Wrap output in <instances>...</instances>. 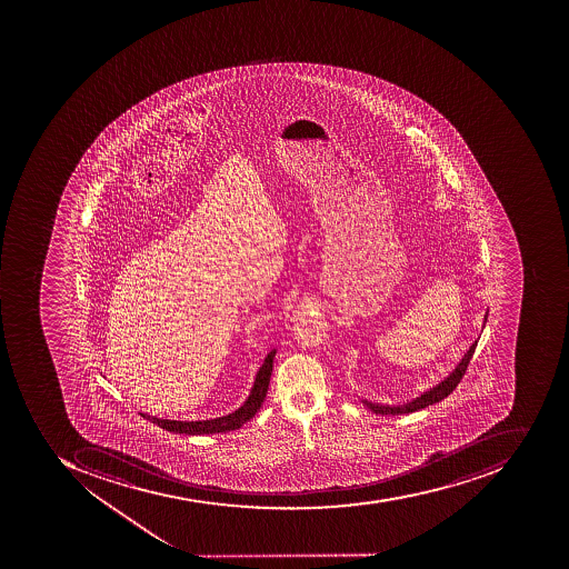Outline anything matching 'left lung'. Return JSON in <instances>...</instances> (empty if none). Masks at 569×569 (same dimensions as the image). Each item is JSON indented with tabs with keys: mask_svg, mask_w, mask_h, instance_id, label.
I'll list each match as a JSON object with an SVG mask.
<instances>
[{
	"mask_svg": "<svg viewBox=\"0 0 569 569\" xmlns=\"http://www.w3.org/2000/svg\"><path fill=\"white\" fill-rule=\"evenodd\" d=\"M486 322H488V311H486V315H483L482 329L483 326H486ZM476 347L477 341L476 343H472V347L468 348L467 353L461 357L458 366H456L455 369L449 372L448 378H443L439 385L428 388V390L423 391L421 396L409 400V402L397 403V406L396 403L390 406V403L371 402V400L367 399H362V402L366 403L367 408L371 409L372 412H376V415L383 416L409 415V412H415L419 411V409L428 408V406H431V403L440 402V400L446 399V397H448L449 393H451V391L458 387V383H460V379L463 378L465 371H467L468 363H470V360H472Z\"/></svg>",
	"mask_w": 569,
	"mask_h": 569,
	"instance_id": "left-lung-1",
	"label": "left lung"
}]
</instances>
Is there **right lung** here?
Returning <instances> with one entry per match:
<instances>
[{
	"mask_svg": "<svg viewBox=\"0 0 569 569\" xmlns=\"http://www.w3.org/2000/svg\"><path fill=\"white\" fill-rule=\"evenodd\" d=\"M277 348L264 357V362L256 372L254 383L250 388L249 397L240 408L233 412L219 418L198 419V421H181V419H163L157 416L144 415L142 418L150 419L151 423L158 425L163 430L172 433H186V436H209V433H226V431L237 430L243 427L256 412L261 408L262 400L267 397L268 385H270L271 371H273V359Z\"/></svg>",
	"mask_w": 569,
	"mask_h": 569,
	"instance_id": "add662e5",
	"label": "right lung"
}]
</instances>
